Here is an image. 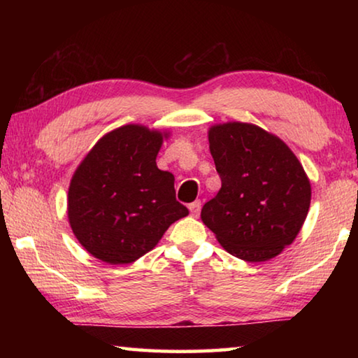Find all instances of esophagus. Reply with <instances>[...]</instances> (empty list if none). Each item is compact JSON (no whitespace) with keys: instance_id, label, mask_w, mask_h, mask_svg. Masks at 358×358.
<instances>
[{"instance_id":"obj_1","label":"esophagus","mask_w":358,"mask_h":358,"mask_svg":"<svg viewBox=\"0 0 358 358\" xmlns=\"http://www.w3.org/2000/svg\"><path fill=\"white\" fill-rule=\"evenodd\" d=\"M201 207H202L201 201H196V202L189 203V211H191V215H192V216H199V213H201Z\"/></svg>"}]
</instances>
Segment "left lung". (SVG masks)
I'll return each mask as SVG.
<instances>
[{
  "label": "left lung",
  "instance_id": "left-lung-1",
  "mask_svg": "<svg viewBox=\"0 0 358 358\" xmlns=\"http://www.w3.org/2000/svg\"><path fill=\"white\" fill-rule=\"evenodd\" d=\"M208 141L221 189L203 205V224L241 260L278 256L310 210L311 185L299 159L281 138L248 123L213 126Z\"/></svg>",
  "mask_w": 358,
  "mask_h": 358
}]
</instances>
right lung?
Instances as JSON below:
<instances>
[{
    "label": "right lung",
    "mask_w": 358,
    "mask_h": 358,
    "mask_svg": "<svg viewBox=\"0 0 358 358\" xmlns=\"http://www.w3.org/2000/svg\"><path fill=\"white\" fill-rule=\"evenodd\" d=\"M162 137L138 124L121 126L94 145L71 180L72 232L102 262H134L189 213L175 197L173 175L156 166Z\"/></svg>",
    "instance_id": "1"
}]
</instances>
